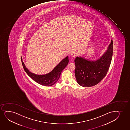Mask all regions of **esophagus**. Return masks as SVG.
Listing matches in <instances>:
<instances>
[{
  "label": "esophagus",
  "instance_id": "34e87169",
  "mask_svg": "<svg viewBox=\"0 0 130 130\" xmlns=\"http://www.w3.org/2000/svg\"><path fill=\"white\" fill-rule=\"evenodd\" d=\"M71 56L72 57H75V56H76V53L75 52H72L71 53Z\"/></svg>",
  "mask_w": 130,
  "mask_h": 130
}]
</instances>
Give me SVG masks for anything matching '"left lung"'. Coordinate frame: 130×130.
Segmentation results:
<instances>
[{
    "mask_svg": "<svg viewBox=\"0 0 130 130\" xmlns=\"http://www.w3.org/2000/svg\"><path fill=\"white\" fill-rule=\"evenodd\" d=\"M113 50L112 40L107 50L96 61H90L82 57H76L75 74L79 85L83 87L93 86L105 78L111 63Z\"/></svg>",
    "mask_w": 130,
    "mask_h": 130,
    "instance_id": "8db88e82",
    "label": "left lung"
}]
</instances>
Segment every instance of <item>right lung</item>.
Segmentation results:
<instances>
[{
  "label": "right lung",
  "mask_w": 130,
  "mask_h": 130,
  "mask_svg": "<svg viewBox=\"0 0 130 130\" xmlns=\"http://www.w3.org/2000/svg\"><path fill=\"white\" fill-rule=\"evenodd\" d=\"M23 67L27 75L33 79L34 81L41 85L45 86H52L57 82L59 78L62 71L67 66L69 62L68 56L60 62L53 70L46 75H37L31 73L26 68L25 65L21 59Z\"/></svg>",
  "instance_id": "1"
}]
</instances>
